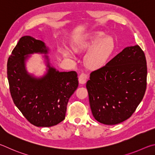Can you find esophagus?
<instances>
[{"instance_id": "esophagus-1", "label": "esophagus", "mask_w": 155, "mask_h": 155, "mask_svg": "<svg viewBox=\"0 0 155 155\" xmlns=\"http://www.w3.org/2000/svg\"><path fill=\"white\" fill-rule=\"evenodd\" d=\"M88 76L86 75L84 73H81L79 76V82L80 84H84L86 82V80H87Z\"/></svg>"}]
</instances>
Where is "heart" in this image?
I'll use <instances>...</instances> for the list:
<instances>
[{"instance_id":"1","label":"heart","mask_w":155,"mask_h":155,"mask_svg":"<svg viewBox=\"0 0 155 155\" xmlns=\"http://www.w3.org/2000/svg\"><path fill=\"white\" fill-rule=\"evenodd\" d=\"M105 37L104 32H96L90 37L80 39L72 45L75 51H84L91 49L86 57V64L91 69L102 67L115 49V42L112 37ZM65 55L71 56L69 51H64Z\"/></svg>"}]
</instances>
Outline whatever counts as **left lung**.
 <instances>
[{
    "label": "left lung",
    "mask_w": 155,
    "mask_h": 155,
    "mask_svg": "<svg viewBox=\"0 0 155 155\" xmlns=\"http://www.w3.org/2000/svg\"><path fill=\"white\" fill-rule=\"evenodd\" d=\"M146 80V56L137 45L125 48L92 71L86 88L94 118L114 125L131 117L144 96Z\"/></svg>",
    "instance_id": "8db88e82"
}]
</instances>
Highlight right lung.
<instances>
[{
  "label": "right lung",
  "mask_w": 155,
  "mask_h": 155,
  "mask_svg": "<svg viewBox=\"0 0 155 155\" xmlns=\"http://www.w3.org/2000/svg\"><path fill=\"white\" fill-rule=\"evenodd\" d=\"M37 52L48 53L44 43L30 36L21 37L8 59L7 78L13 103L26 120L36 127H49L64 120L68 101L79 83L75 71L59 72L48 61L43 78L28 75L25 61L28 54Z\"/></svg>",
  "instance_id": "obj_1"
}]
</instances>
